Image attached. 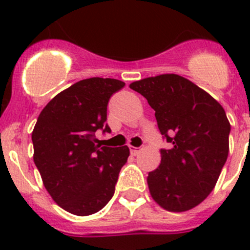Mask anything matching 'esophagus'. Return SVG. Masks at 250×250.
<instances>
[{"mask_svg": "<svg viewBox=\"0 0 250 250\" xmlns=\"http://www.w3.org/2000/svg\"><path fill=\"white\" fill-rule=\"evenodd\" d=\"M129 148H130V153H132V156L139 155V152L141 151V148L134 147V146H129Z\"/></svg>", "mask_w": 250, "mask_h": 250, "instance_id": "1", "label": "esophagus"}]
</instances>
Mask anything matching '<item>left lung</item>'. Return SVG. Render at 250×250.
<instances>
[{"mask_svg":"<svg viewBox=\"0 0 250 250\" xmlns=\"http://www.w3.org/2000/svg\"><path fill=\"white\" fill-rule=\"evenodd\" d=\"M129 87L155 110L158 129L170 148L148 173L151 197L168 211L190 210L215 188L229 156L231 125L210 94L175 74L146 77Z\"/></svg>","mask_w":250,"mask_h":250,"instance_id":"left-lung-1","label":"left lung"}]
</instances>
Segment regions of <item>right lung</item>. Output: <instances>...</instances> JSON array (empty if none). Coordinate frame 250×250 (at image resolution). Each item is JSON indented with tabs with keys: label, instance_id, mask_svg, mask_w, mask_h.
<instances>
[{
	"label": "right lung",
	"instance_id": "add662e5",
	"mask_svg": "<svg viewBox=\"0 0 250 250\" xmlns=\"http://www.w3.org/2000/svg\"><path fill=\"white\" fill-rule=\"evenodd\" d=\"M125 85L115 78L78 81L48 103L32 130L34 162L44 188L74 215L87 216L104 208L127 162V145L107 147L95 138L98 129L111 130L107 103Z\"/></svg>",
	"mask_w": 250,
	"mask_h": 250
}]
</instances>
